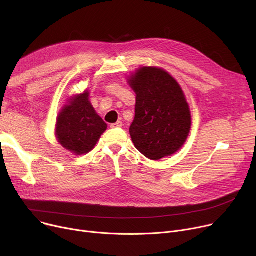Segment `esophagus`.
<instances>
[{"label": "esophagus", "instance_id": "esophagus-1", "mask_svg": "<svg viewBox=\"0 0 256 256\" xmlns=\"http://www.w3.org/2000/svg\"><path fill=\"white\" fill-rule=\"evenodd\" d=\"M122 122H121V121H117L116 124H111V128H122Z\"/></svg>", "mask_w": 256, "mask_h": 256}]
</instances>
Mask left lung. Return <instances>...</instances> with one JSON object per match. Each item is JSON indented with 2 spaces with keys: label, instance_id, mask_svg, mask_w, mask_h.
<instances>
[{
  "label": "left lung",
  "instance_id": "1",
  "mask_svg": "<svg viewBox=\"0 0 256 256\" xmlns=\"http://www.w3.org/2000/svg\"><path fill=\"white\" fill-rule=\"evenodd\" d=\"M136 93L132 141L147 158L158 160L178 152L191 130V111L184 93L166 70L143 66L128 76Z\"/></svg>",
  "mask_w": 256,
  "mask_h": 256
}]
</instances>
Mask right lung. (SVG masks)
Wrapping results in <instances>:
<instances>
[{
  "label": "right lung",
  "instance_id": "1",
  "mask_svg": "<svg viewBox=\"0 0 256 256\" xmlns=\"http://www.w3.org/2000/svg\"><path fill=\"white\" fill-rule=\"evenodd\" d=\"M108 126L94 110L89 91L72 96L57 116L56 138L76 156L86 154L96 145Z\"/></svg>",
  "mask_w": 256,
  "mask_h": 256
}]
</instances>
